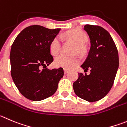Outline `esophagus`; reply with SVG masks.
<instances>
[{"mask_svg": "<svg viewBox=\"0 0 127 127\" xmlns=\"http://www.w3.org/2000/svg\"><path fill=\"white\" fill-rule=\"evenodd\" d=\"M68 72H69V70H68V69H64V74H67Z\"/></svg>", "mask_w": 127, "mask_h": 127, "instance_id": "obj_1", "label": "esophagus"}]
</instances>
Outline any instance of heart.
<instances>
[{
  "label": "heart",
  "mask_w": 127,
  "mask_h": 127,
  "mask_svg": "<svg viewBox=\"0 0 127 127\" xmlns=\"http://www.w3.org/2000/svg\"><path fill=\"white\" fill-rule=\"evenodd\" d=\"M67 39L76 45L74 53L83 54L85 51L84 44L87 42L88 37L84 32L80 30H71L64 34ZM61 39L60 37H56L51 41L49 46L50 52L53 56H57L61 50ZM80 63V59L77 57H67L61 55L57 57L54 61L56 67H63L66 69H73Z\"/></svg>",
  "instance_id": "1"
}]
</instances>
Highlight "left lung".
<instances>
[{
  "mask_svg": "<svg viewBox=\"0 0 127 127\" xmlns=\"http://www.w3.org/2000/svg\"><path fill=\"white\" fill-rule=\"evenodd\" d=\"M84 30L90 39L91 47L81 67L91 73H78L73 86L78 97L94 102L104 98L113 86L119 66L118 53L112 36L102 27L86 24Z\"/></svg>",
  "mask_w": 127,
  "mask_h": 127,
  "instance_id": "8db88e82",
  "label": "left lung"
}]
</instances>
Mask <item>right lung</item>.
<instances>
[{"instance_id": "1", "label": "right lung", "mask_w": 127, "mask_h": 127, "mask_svg": "<svg viewBox=\"0 0 127 127\" xmlns=\"http://www.w3.org/2000/svg\"><path fill=\"white\" fill-rule=\"evenodd\" d=\"M60 30L30 26L18 34L12 45V78L20 93L28 99L41 101L56 92L63 69L49 70L46 67L53 61L49 46Z\"/></svg>"}]
</instances>
